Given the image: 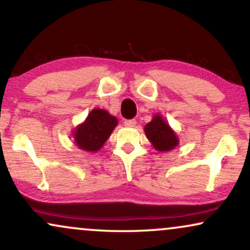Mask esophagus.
Segmentation results:
<instances>
[{
	"label": "esophagus",
	"instance_id": "esophagus-1",
	"mask_svg": "<svg viewBox=\"0 0 250 250\" xmlns=\"http://www.w3.org/2000/svg\"><path fill=\"white\" fill-rule=\"evenodd\" d=\"M135 124H137V121H135V119H127V121L124 122V125L126 127H134Z\"/></svg>",
	"mask_w": 250,
	"mask_h": 250
}]
</instances>
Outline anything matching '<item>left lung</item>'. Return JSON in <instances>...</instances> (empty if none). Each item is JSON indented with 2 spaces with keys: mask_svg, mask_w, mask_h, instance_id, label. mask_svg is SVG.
Listing matches in <instances>:
<instances>
[{
  "mask_svg": "<svg viewBox=\"0 0 250 250\" xmlns=\"http://www.w3.org/2000/svg\"><path fill=\"white\" fill-rule=\"evenodd\" d=\"M145 133L158 151L172 150L179 144L176 133L160 115H155L151 122L145 126Z\"/></svg>",
  "mask_w": 250,
  "mask_h": 250,
  "instance_id": "obj_1",
  "label": "left lung"
}]
</instances>
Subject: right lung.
<instances>
[{
	"label": "right lung",
	"instance_id": "1",
	"mask_svg": "<svg viewBox=\"0 0 250 250\" xmlns=\"http://www.w3.org/2000/svg\"><path fill=\"white\" fill-rule=\"evenodd\" d=\"M117 124V118L104 109H93L86 121L72 132L74 144L83 150L96 153L108 140Z\"/></svg>",
	"mask_w": 250,
	"mask_h": 250
}]
</instances>
